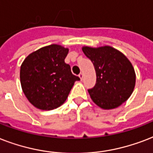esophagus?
<instances>
[{
	"label": "esophagus",
	"instance_id": "obj_1",
	"mask_svg": "<svg viewBox=\"0 0 153 153\" xmlns=\"http://www.w3.org/2000/svg\"><path fill=\"white\" fill-rule=\"evenodd\" d=\"M79 77L80 78V80H82V79H83V73H80V74H79Z\"/></svg>",
	"mask_w": 153,
	"mask_h": 153
}]
</instances>
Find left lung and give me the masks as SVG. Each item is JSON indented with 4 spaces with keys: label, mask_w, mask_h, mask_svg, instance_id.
<instances>
[{
    "label": "left lung",
    "mask_w": 153,
    "mask_h": 153,
    "mask_svg": "<svg viewBox=\"0 0 153 153\" xmlns=\"http://www.w3.org/2000/svg\"><path fill=\"white\" fill-rule=\"evenodd\" d=\"M82 50L97 74L95 86L88 90L93 102L103 109H112L125 102L136 84V73L128 59L110 46H85Z\"/></svg>",
    "instance_id": "1"
}]
</instances>
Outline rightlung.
<instances>
[{
	"label": "right lung",
	"instance_id": "add662e5",
	"mask_svg": "<svg viewBox=\"0 0 153 153\" xmlns=\"http://www.w3.org/2000/svg\"><path fill=\"white\" fill-rule=\"evenodd\" d=\"M68 48L51 45L27 56L21 66L20 78L25 95L39 109L53 110L65 101L74 82L70 65L65 62Z\"/></svg>",
	"mask_w": 153,
	"mask_h": 153
}]
</instances>
